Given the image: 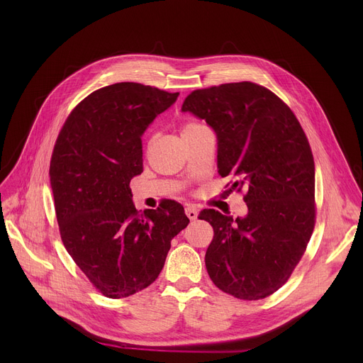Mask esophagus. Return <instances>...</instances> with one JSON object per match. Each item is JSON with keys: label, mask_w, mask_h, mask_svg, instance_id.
Returning a JSON list of instances; mask_svg holds the SVG:
<instances>
[{"label": "esophagus", "mask_w": 363, "mask_h": 363, "mask_svg": "<svg viewBox=\"0 0 363 363\" xmlns=\"http://www.w3.org/2000/svg\"><path fill=\"white\" fill-rule=\"evenodd\" d=\"M185 214H186V217H188L191 221H195L196 217H198V211H196L195 206H186V208H185Z\"/></svg>", "instance_id": "1"}]
</instances>
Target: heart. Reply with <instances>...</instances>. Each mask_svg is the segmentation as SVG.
I'll return each instance as SVG.
<instances>
[{"mask_svg": "<svg viewBox=\"0 0 363 363\" xmlns=\"http://www.w3.org/2000/svg\"><path fill=\"white\" fill-rule=\"evenodd\" d=\"M203 128H206L203 123H201V122H198V121H195V119H186V121H184L182 125H181V135L185 136V135H188V133L196 132V130L203 129Z\"/></svg>", "mask_w": 363, "mask_h": 363, "instance_id": "obj_1", "label": "heart"}]
</instances>
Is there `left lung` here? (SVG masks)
I'll return each mask as SVG.
<instances>
[{
	"mask_svg": "<svg viewBox=\"0 0 363 363\" xmlns=\"http://www.w3.org/2000/svg\"><path fill=\"white\" fill-rule=\"evenodd\" d=\"M217 133L218 174L245 189L244 218L202 210L214 230L205 252L213 283L240 300L277 291L301 260L316 223L315 161L286 103L251 82L191 91L182 105ZM230 185V184H228Z\"/></svg>",
	"mask_w": 363,
	"mask_h": 363,
	"instance_id": "obj_1",
	"label": "left lung"
}]
</instances>
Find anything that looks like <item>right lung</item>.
Listing matches in <instances>:
<instances>
[{"label":"right lung","instance_id":"obj_1","mask_svg":"<svg viewBox=\"0 0 363 363\" xmlns=\"http://www.w3.org/2000/svg\"><path fill=\"white\" fill-rule=\"evenodd\" d=\"M178 94L132 82L101 87L70 112L55 143L50 182L62 241L109 298L157 280L171 240L189 223L172 199L140 214L129 186L143 171V132Z\"/></svg>","mask_w":363,"mask_h":363}]
</instances>
